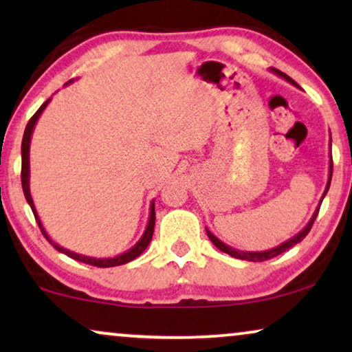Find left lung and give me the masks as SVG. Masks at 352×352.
I'll return each instance as SVG.
<instances>
[{
	"mask_svg": "<svg viewBox=\"0 0 352 352\" xmlns=\"http://www.w3.org/2000/svg\"><path fill=\"white\" fill-rule=\"evenodd\" d=\"M274 72H276L277 75H280V76H283V78L285 80H288L290 81V83H293V85H296L295 81H293L290 76H287L285 74H282L280 70H276L274 69ZM331 175H333V160L330 162V175H329V184H327V189H325V192H324V197H325V194L327 192H329V187H330V181H331ZM324 197H322V200H324ZM322 200H320V204H322ZM317 214H319V208L316 210V213L312 214V218H311V221L309 223H307V226L305 229L301 230L300 234H296L295 237L293 239H290L288 240V242H285V243H282V245H278L277 248H274V250H267V252H239V250H234V248H230V247H228V245H224L223 242H221V240H218L214 237L213 234L210 232V230H206V234H208V237H210V240L211 242H213L216 247H218L221 252H224V253H228V254H230V256H234V258H239V259H245V261H253V263H261V261H267V259H272V258H276V256H278V254L280 253H283V252H287V250H290L293 245H296V243H300L302 239L306 237L307 234H309V230H311V228H312V224H314V221H316V218H317Z\"/></svg>",
	"mask_w": 352,
	"mask_h": 352,
	"instance_id": "obj_1",
	"label": "left lung"
}]
</instances>
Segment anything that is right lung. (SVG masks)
I'll return each mask as SVG.
<instances>
[{
    "mask_svg": "<svg viewBox=\"0 0 352 352\" xmlns=\"http://www.w3.org/2000/svg\"><path fill=\"white\" fill-rule=\"evenodd\" d=\"M47 102H50V99L46 100L45 104L41 105L40 109L36 110L35 115L28 120L27 126H25V131H23V139H22V170H21V179H22V189H23V195H25V199L28 201V205H30V208L33 211V214H35V219L38 226H40L41 229V234L45 235L46 240H50V243L54 247L57 252L64 253L67 254V256L72 258V259H76V261H81L85 264H89V266H96V267H113V266H120V264H126L129 261H133L134 258H138L139 254H141L144 250L147 248V245L151 243L152 240V235H153V228H155V208H153V204L151 206V218H148V224H147V229L146 232H144V235L141 237V240L134 245V247L129 250V252L120 254V256H115V258H104V259H96V258H89V256H83V254H78V253H74V252H69V250L62 248L59 247V245H56L52 240L47 237L46 230L43 229L41 226V221L40 218H38L36 214V210H35V205H33V200H32V195H30V189H28V151H30V136H32V131L33 128H35V123L38 117H40L43 110H45V107L47 105Z\"/></svg>",
    "mask_w": 352,
    "mask_h": 352,
    "instance_id": "1",
    "label": "right lung"
}]
</instances>
